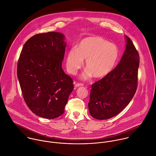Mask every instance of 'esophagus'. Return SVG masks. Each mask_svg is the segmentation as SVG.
Instances as JSON below:
<instances>
[{"label":"esophagus","mask_w":156,"mask_h":156,"mask_svg":"<svg viewBox=\"0 0 156 156\" xmlns=\"http://www.w3.org/2000/svg\"><path fill=\"white\" fill-rule=\"evenodd\" d=\"M83 85L82 84V83H76L75 82H74V87H81V86H83Z\"/></svg>","instance_id":"34e87169"}]
</instances>
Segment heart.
<instances>
[{"instance_id": "obj_1", "label": "heart", "mask_w": 156, "mask_h": 156, "mask_svg": "<svg viewBox=\"0 0 156 156\" xmlns=\"http://www.w3.org/2000/svg\"><path fill=\"white\" fill-rule=\"evenodd\" d=\"M119 57L117 46L99 36L83 39L77 48H71L67 54L66 69L75 74L85 60L87 69L80 77L88 80L92 76L101 79L109 74L115 68Z\"/></svg>"}]
</instances>
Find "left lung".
<instances>
[{
    "instance_id": "left-lung-1",
    "label": "left lung",
    "mask_w": 156,
    "mask_h": 156,
    "mask_svg": "<svg viewBox=\"0 0 156 156\" xmlns=\"http://www.w3.org/2000/svg\"><path fill=\"white\" fill-rule=\"evenodd\" d=\"M126 50L118 65L107 76L92 84L88 104L95 119L106 120L119 114L132 100L137 88L138 53L125 36Z\"/></svg>"
}]
</instances>
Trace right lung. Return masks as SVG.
<instances>
[{"label": "right lung", "instance_id": "add662e5", "mask_svg": "<svg viewBox=\"0 0 156 156\" xmlns=\"http://www.w3.org/2000/svg\"><path fill=\"white\" fill-rule=\"evenodd\" d=\"M61 33L36 34L21 50L17 76L24 100L33 113L49 119L65 111L74 88L73 79L62 68L66 43Z\"/></svg>", "mask_w": 156, "mask_h": 156}]
</instances>
